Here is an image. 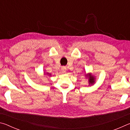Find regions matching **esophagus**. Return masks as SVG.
<instances>
[{
    "label": "esophagus",
    "instance_id": "34e87169",
    "mask_svg": "<svg viewBox=\"0 0 130 130\" xmlns=\"http://www.w3.org/2000/svg\"><path fill=\"white\" fill-rule=\"evenodd\" d=\"M61 71L63 73H66V72H67V68H66L65 67H62L61 68Z\"/></svg>",
    "mask_w": 130,
    "mask_h": 130
}]
</instances>
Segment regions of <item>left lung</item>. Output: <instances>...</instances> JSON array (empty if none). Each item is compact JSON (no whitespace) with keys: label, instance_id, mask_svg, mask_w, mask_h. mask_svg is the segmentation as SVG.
<instances>
[{"label":"left lung","instance_id":"obj_1","mask_svg":"<svg viewBox=\"0 0 130 130\" xmlns=\"http://www.w3.org/2000/svg\"><path fill=\"white\" fill-rule=\"evenodd\" d=\"M85 77L86 79H88V84L89 86H91V85H93L96 81V77L93 76L91 73H86L85 72Z\"/></svg>","mask_w":130,"mask_h":130}]
</instances>
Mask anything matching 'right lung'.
<instances>
[{
    "mask_svg": "<svg viewBox=\"0 0 130 130\" xmlns=\"http://www.w3.org/2000/svg\"><path fill=\"white\" fill-rule=\"evenodd\" d=\"M43 74H44V75H45V74H46V75H49L50 76H51V74L49 73H45V72H43Z\"/></svg>",
    "mask_w": 130,
    "mask_h": 130,
    "instance_id": "add662e5",
    "label": "right lung"
}]
</instances>
